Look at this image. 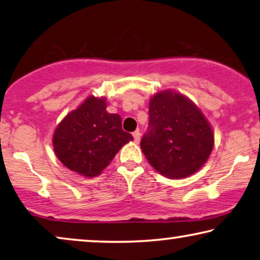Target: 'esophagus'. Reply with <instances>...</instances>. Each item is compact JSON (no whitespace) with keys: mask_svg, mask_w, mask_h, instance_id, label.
Returning <instances> with one entry per match:
<instances>
[{"mask_svg":"<svg viewBox=\"0 0 260 260\" xmlns=\"http://www.w3.org/2000/svg\"><path fill=\"white\" fill-rule=\"evenodd\" d=\"M140 137H141V134H140V132L139 131H135V132H133V138H134V141L138 142L140 141Z\"/></svg>","mask_w":260,"mask_h":260,"instance_id":"esophagus-1","label":"esophagus"}]
</instances>
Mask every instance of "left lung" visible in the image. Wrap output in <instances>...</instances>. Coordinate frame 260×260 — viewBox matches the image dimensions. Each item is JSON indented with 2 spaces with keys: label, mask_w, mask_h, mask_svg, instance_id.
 Masks as SVG:
<instances>
[{
  "label": "left lung",
  "mask_w": 260,
  "mask_h": 260,
  "mask_svg": "<svg viewBox=\"0 0 260 260\" xmlns=\"http://www.w3.org/2000/svg\"><path fill=\"white\" fill-rule=\"evenodd\" d=\"M148 114L140 146L152 167L170 179L187 178L200 170L214 145L202 111L185 95L164 90L149 100Z\"/></svg>",
  "instance_id": "left-lung-1"
}]
</instances>
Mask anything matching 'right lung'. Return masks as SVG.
I'll return each instance as SVG.
<instances>
[{
	"mask_svg": "<svg viewBox=\"0 0 260 260\" xmlns=\"http://www.w3.org/2000/svg\"><path fill=\"white\" fill-rule=\"evenodd\" d=\"M106 99L88 96L64 116L53 135L54 152L66 167L87 178L96 177L123 145L133 140L122 129L121 116L106 111Z\"/></svg>",
	"mask_w": 260,
	"mask_h": 260,
	"instance_id": "right-lung-1",
	"label": "right lung"
}]
</instances>
